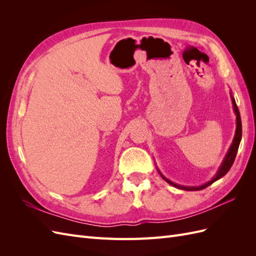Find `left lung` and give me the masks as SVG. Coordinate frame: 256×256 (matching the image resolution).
<instances>
[{"label":"left lung","instance_id":"8db88e82","mask_svg":"<svg viewBox=\"0 0 256 256\" xmlns=\"http://www.w3.org/2000/svg\"><path fill=\"white\" fill-rule=\"evenodd\" d=\"M230 98H232V104H233V109H234V112L236 114V131H235V136H234V138H233V142H232L230 148L226 154V157H224L223 161L221 166H219L218 171H216V175L212 178L210 180L200 184V186H182V184H175L173 182H171L170 180H168V178L166 176H164V174H162L159 168H157L159 174L161 175V177L164 178V180L168 182L170 184H172L173 187L175 188H178V189H182V190H186V191H198V190H202V189H205L206 187H208V186H210L212 184H214V182H216L218 180H220L221 177H223L224 175H226L228 171L230 168H232V166H233L234 164V160L236 158V154H237V152H238V147H239V144H240V141H242V118H240V114H239V110H238V106L236 104V102L235 99L233 97V95H232V92H230Z\"/></svg>","mask_w":256,"mask_h":256}]
</instances>
